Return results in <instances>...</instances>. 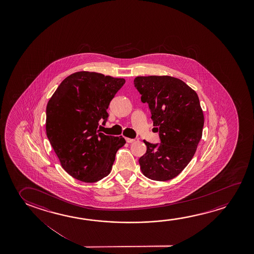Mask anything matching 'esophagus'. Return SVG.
<instances>
[{"label":"esophagus","mask_w":254,"mask_h":254,"mask_svg":"<svg viewBox=\"0 0 254 254\" xmlns=\"http://www.w3.org/2000/svg\"><path fill=\"white\" fill-rule=\"evenodd\" d=\"M126 141H127L128 143H132L134 141V139H131V138H126Z\"/></svg>","instance_id":"esophagus-1"}]
</instances>
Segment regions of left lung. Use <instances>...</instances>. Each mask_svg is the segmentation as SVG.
I'll use <instances>...</instances> for the list:
<instances>
[{
    "mask_svg": "<svg viewBox=\"0 0 254 254\" xmlns=\"http://www.w3.org/2000/svg\"><path fill=\"white\" fill-rule=\"evenodd\" d=\"M133 84L141 102L149 104L161 141H143L147 150L139 158L141 173L154 181L174 179L190 162L202 138L204 113L197 94L171 76H138Z\"/></svg>",
    "mask_w": 254,
    "mask_h": 254,
    "instance_id": "left-lung-1",
    "label": "left lung"
}]
</instances>
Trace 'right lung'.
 Listing matches in <instances>:
<instances>
[{
  "mask_svg": "<svg viewBox=\"0 0 254 254\" xmlns=\"http://www.w3.org/2000/svg\"><path fill=\"white\" fill-rule=\"evenodd\" d=\"M125 79L94 71L66 77L48 102L46 133L63 168L84 183H96L111 173L122 136L99 131L108 119L111 101Z\"/></svg>",
  "mask_w": 254,
  "mask_h": 254,
  "instance_id": "right-lung-1",
  "label": "right lung"
}]
</instances>
